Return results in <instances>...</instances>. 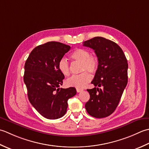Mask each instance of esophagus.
Instances as JSON below:
<instances>
[{"label":"esophagus","mask_w":149,"mask_h":149,"mask_svg":"<svg viewBox=\"0 0 149 149\" xmlns=\"http://www.w3.org/2000/svg\"><path fill=\"white\" fill-rule=\"evenodd\" d=\"M83 89H77V93H80V92H81V91H83Z\"/></svg>","instance_id":"esophagus-1"}]
</instances>
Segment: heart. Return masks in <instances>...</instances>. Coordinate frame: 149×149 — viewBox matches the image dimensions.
I'll list each match as a JSON object with an SVG mask.
<instances>
[{
	"instance_id": "heart-1",
	"label": "heart",
	"mask_w": 149,
	"mask_h": 149,
	"mask_svg": "<svg viewBox=\"0 0 149 149\" xmlns=\"http://www.w3.org/2000/svg\"><path fill=\"white\" fill-rule=\"evenodd\" d=\"M70 58L73 61L81 63V71H85L77 75H73L66 80V84L69 87H77L81 89L87 86L91 80V73H95L98 69L99 61L98 58L94 55H91L90 52L87 49L78 48L72 51L70 54ZM58 68L63 76L70 74V66L68 62L65 58H61L58 63Z\"/></svg>"
}]
</instances>
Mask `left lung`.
I'll list each match as a JSON object with an SVG mask.
<instances>
[{"label":"left lung","instance_id":"8db88e82","mask_svg":"<svg viewBox=\"0 0 149 149\" xmlns=\"http://www.w3.org/2000/svg\"><path fill=\"white\" fill-rule=\"evenodd\" d=\"M83 44L95 51L99 61L98 69L91 81L95 87L87 89L90 99L85 107L91 116L107 117L116 109L127 84V60L119 45L104 37L96 36Z\"/></svg>","mask_w":149,"mask_h":149}]
</instances>
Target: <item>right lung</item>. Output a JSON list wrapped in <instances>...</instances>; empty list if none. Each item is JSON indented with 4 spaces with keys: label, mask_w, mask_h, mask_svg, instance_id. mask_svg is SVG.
Wrapping results in <instances>:
<instances>
[{
    "label": "right lung",
    "mask_w": 149,
    "mask_h": 149,
    "mask_svg": "<svg viewBox=\"0 0 149 149\" xmlns=\"http://www.w3.org/2000/svg\"><path fill=\"white\" fill-rule=\"evenodd\" d=\"M69 45L48 42L38 45L29 54L24 65V81L30 103L42 116L50 120L62 117L68 100L77 94L74 87L59 88L63 76L58 63L70 50Z\"/></svg>",
    "instance_id": "obj_1"
}]
</instances>
